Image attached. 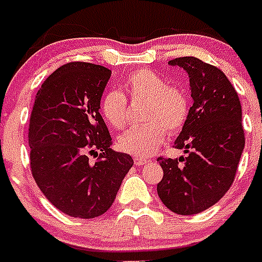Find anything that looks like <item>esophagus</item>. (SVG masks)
Listing matches in <instances>:
<instances>
[{
	"label": "esophagus",
	"instance_id": "34e87169",
	"mask_svg": "<svg viewBox=\"0 0 262 262\" xmlns=\"http://www.w3.org/2000/svg\"><path fill=\"white\" fill-rule=\"evenodd\" d=\"M145 163H148V160L145 159V158H139V156H136L135 158L136 166H144Z\"/></svg>",
	"mask_w": 262,
	"mask_h": 262
}]
</instances>
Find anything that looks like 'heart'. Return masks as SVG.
I'll list each match as a JSON object with an SVG mask.
<instances>
[{
    "instance_id": "heart-1",
    "label": "heart",
    "mask_w": 262,
    "mask_h": 262,
    "mask_svg": "<svg viewBox=\"0 0 262 262\" xmlns=\"http://www.w3.org/2000/svg\"><path fill=\"white\" fill-rule=\"evenodd\" d=\"M132 99H145L143 125L130 127L119 136L122 151L144 158L152 155L163 143L166 130H179L186 122L189 99L182 88L168 85L160 75L149 69H140L127 76L123 84ZM100 111L107 123L122 129L127 121L126 96L118 90L108 91L102 98Z\"/></svg>"
}]
</instances>
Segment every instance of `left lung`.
Instances as JSON below:
<instances>
[{
  "label": "left lung",
  "instance_id": "1",
  "mask_svg": "<svg viewBox=\"0 0 262 262\" xmlns=\"http://www.w3.org/2000/svg\"><path fill=\"white\" fill-rule=\"evenodd\" d=\"M189 75L193 106L174 143L185 158H158V194L170 211L194 215L215 205L235 178L245 148L242 107L235 88L216 67L195 57L170 61Z\"/></svg>",
  "mask_w": 262,
  "mask_h": 262
}]
</instances>
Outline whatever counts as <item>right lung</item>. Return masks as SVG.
<instances>
[{"instance_id": "add662e5", "label": "right lung", "mask_w": 262, "mask_h": 262, "mask_svg": "<svg viewBox=\"0 0 262 262\" xmlns=\"http://www.w3.org/2000/svg\"><path fill=\"white\" fill-rule=\"evenodd\" d=\"M110 77L111 71L100 65L69 62L53 72L35 96L28 129L32 177L46 199L72 217L103 215L133 166L130 155L110 148L99 113ZM90 155L98 156L95 164Z\"/></svg>"}]
</instances>
